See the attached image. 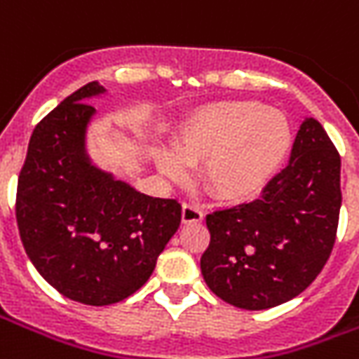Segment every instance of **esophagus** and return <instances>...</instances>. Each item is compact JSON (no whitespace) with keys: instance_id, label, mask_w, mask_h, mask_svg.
<instances>
[{"instance_id":"obj_1","label":"esophagus","mask_w":359,"mask_h":359,"mask_svg":"<svg viewBox=\"0 0 359 359\" xmlns=\"http://www.w3.org/2000/svg\"><path fill=\"white\" fill-rule=\"evenodd\" d=\"M180 219H182L184 225H190V223H202L203 213L198 210L196 205H192V203H184V205H182V215H180Z\"/></svg>"}]
</instances>
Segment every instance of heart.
<instances>
[{"label": "heart", "mask_w": 359, "mask_h": 359, "mask_svg": "<svg viewBox=\"0 0 359 359\" xmlns=\"http://www.w3.org/2000/svg\"><path fill=\"white\" fill-rule=\"evenodd\" d=\"M292 148V126L283 111L254 100L200 105L182 118L171 149L156 165L165 179L182 182L200 167L203 188L221 202L257 196L283 167Z\"/></svg>", "instance_id": "1"}]
</instances>
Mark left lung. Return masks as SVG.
Here are the masks:
<instances>
[{"mask_svg":"<svg viewBox=\"0 0 359 359\" xmlns=\"http://www.w3.org/2000/svg\"><path fill=\"white\" fill-rule=\"evenodd\" d=\"M340 157L313 117L302 121L286 169L257 200L205 217L211 242L200 259L211 292L242 309H269L308 288L331 256Z\"/></svg>","mask_w":359,"mask_h":359,"instance_id":"obj_1","label":"left lung"}]
</instances>
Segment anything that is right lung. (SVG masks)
I'll return each mask as SVG.
<instances>
[{
	"label": "right lung",
	"mask_w": 359,
	"mask_h": 359,
	"mask_svg": "<svg viewBox=\"0 0 359 359\" xmlns=\"http://www.w3.org/2000/svg\"><path fill=\"white\" fill-rule=\"evenodd\" d=\"M107 95L90 82L59 103L30 136L17 188L20 241L55 290L109 306L140 288L180 225L177 200L138 192L94 163L88 130Z\"/></svg>",
	"instance_id": "add662e5"
}]
</instances>
